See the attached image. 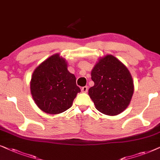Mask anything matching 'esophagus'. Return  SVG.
<instances>
[{
    "label": "esophagus",
    "instance_id": "esophagus-1",
    "mask_svg": "<svg viewBox=\"0 0 160 160\" xmlns=\"http://www.w3.org/2000/svg\"><path fill=\"white\" fill-rule=\"evenodd\" d=\"M88 86H83V87H82V88H81V91H82V92L86 93L87 91H88Z\"/></svg>",
    "mask_w": 160,
    "mask_h": 160
}]
</instances>
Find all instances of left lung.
I'll return each instance as SVG.
<instances>
[{
  "label": "left lung",
  "mask_w": 160,
  "mask_h": 160,
  "mask_svg": "<svg viewBox=\"0 0 160 160\" xmlns=\"http://www.w3.org/2000/svg\"><path fill=\"white\" fill-rule=\"evenodd\" d=\"M94 86L88 94L97 110L110 116L123 112L128 107L134 92L132 76L127 68L111 55L99 59L91 71Z\"/></svg>",
  "instance_id": "obj_1"
}]
</instances>
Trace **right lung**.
I'll use <instances>...</instances> for the list:
<instances>
[{
  "label": "right lung",
  "mask_w": 160,
  "mask_h": 160,
  "mask_svg": "<svg viewBox=\"0 0 160 160\" xmlns=\"http://www.w3.org/2000/svg\"><path fill=\"white\" fill-rule=\"evenodd\" d=\"M80 89L76 78L67 70L65 59L53 55L33 72L31 92L37 105L49 114H58L72 107Z\"/></svg>",
  "instance_id": "obj_1"
}]
</instances>
